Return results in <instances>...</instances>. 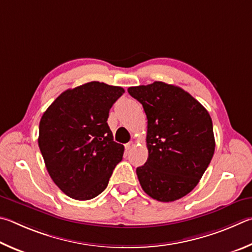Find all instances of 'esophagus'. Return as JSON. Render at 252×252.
<instances>
[{
	"label": "esophagus",
	"instance_id": "1",
	"mask_svg": "<svg viewBox=\"0 0 252 252\" xmlns=\"http://www.w3.org/2000/svg\"><path fill=\"white\" fill-rule=\"evenodd\" d=\"M133 147H135V143L134 142H129V143H127L125 145V148L127 149V151H129V149H131Z\"/></svg>",
	"mask_w": 252,
	"mask_h": 252
}]
</instances>
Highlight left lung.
<instances>
[{"instance_id":"8db88e82","label":"left lung","mask_w":252,"mask_h":252,"mask_svg":"<svg viewBox=\"0 0 252 252\" xmlns=\"http://www.w3.org/2000/svg\"><path fill=\"white\" fill-rule=\"evenodd\" d=\"M147 116L148 159L136 169L154 199H180L199 183L215 153L213 121L199 101L164 82L128 88Z\"/></svg>"}]
</instances>
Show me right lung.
I'll return each instance as SVG.
<instances>
[{
  "instance_id": "obj_1",
  "label": "right lung",
  "mask_w": 252,
  "mask_h": 252,
  "mask_svg": "<svg viewBox=\"0 0 252 252\" xmlns=\"http://www.w3.org/2000/svg\"><path fill=\"white\" fill-rule=\"evenodd\" d=\"M124 93L123 87L90 82L62 93L43 114L39 151L53 182L73 199L103 192L123 159L124 146L114 142L107 118Z\"/></svg>"
}]
</instances>
